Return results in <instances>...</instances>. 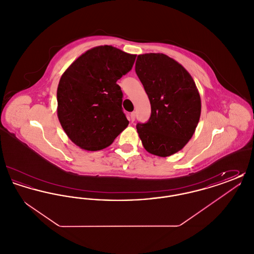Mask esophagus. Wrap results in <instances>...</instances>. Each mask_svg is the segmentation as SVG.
Listing matches in <instances>:
<instances>
[{
    "label": "esophagus",
    "instance_id": "esophagus-1",
    "mask_svg": "<svg viewBox=\"0 0 254 254\" xmlns=\"http://www.w3.org/2000/svg\"><path fill=\"white\" fill-rule=\"evenodd\" d=\"M135 116H136V113L133 111V112L129 114V120L131 122L134 121L135 120Z\"/></svg>",
    "mask_w": 254,
    "mask_h": 254
}]
</instances>
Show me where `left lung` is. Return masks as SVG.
Returning <instances> with one entry per match:
<instances>
[{"mask_svg": "<svg viewBox=\"0 0 254 254\" xmlns=\"http://www.w3.org/2000/svg\"><path fill=\"white\" fill-rule=\"evenodd\" d=\"M135 71L151 106L137 132L145 150L168 157L191 139L201 115V98L195 82L178 62L163 53L138 55Z\"/></svg>", "mask_w": 254, "mask_h": 254, "instance_id": "8db88e82", "label": "left lung"}]
</instances>
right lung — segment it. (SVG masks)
<instances>
[{"instance_id": "1", "label": "right lung", "mask_w": 254, "mask_h": 254, "mask_svg": "<svg viewBox=\"0 0 254 254\" xmlns=\"http://www.w3.org/2000/svg\"><path fill=\"white\" fill-rule=\"evenodd\" d=\"M136 55L111 46L85 51L61 77L57 115L67 137L96 151L111 145L128 126L116 82L132 68Z\"/></svg>"}]
</instances>
